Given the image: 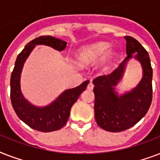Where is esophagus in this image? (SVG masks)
Returning <instances> with one entry per match:
<instances>
[{
  "instance_id": "esophagus-1",
  "label": "esophagus",
  "mask_w": 160,
  "mask_h": 160,
  "mask_svg": "<svg viewBox=\"0 0 160 160\" xmlns=\"http://www.w3.org/2000/svg\"><path fill=\"white\" fill-rule=\"evenodd\" d=\"M93 88H94V85H93L92 81L90 80L87 85V89H89V90H93Z\"/></svg>"
}]
</instances>
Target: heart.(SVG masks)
Here are the masks:
<instances>
[{
    "label": "heart",
    "instance_id": "obj_1",
    "mask_svg": "<svg viewBox=\"0 0 160 160\" xmlns=\"http://www.w3.org/2000/svg\"><path fill=\"white\" fill-rule=\"evenodd\" d=\"M109 47V44L105 42H99L83 47L77 54L78 62L82 65H89L95 62L106 54ZM112 60H113V55L109 54L104 58L101 64L103 66H106L111 62Z\"/></svg>",
    "mask_w": 160,
    "mask_h": 160
}]
</instances>
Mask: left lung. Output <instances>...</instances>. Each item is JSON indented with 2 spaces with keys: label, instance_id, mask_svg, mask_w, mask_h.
<instances>
[{
  "label": "left lung",
  "instance_id": "obj_1",
  "mask_svg": "<svg viewBox=\"0 0 160 160\" xmlns=\"http://www.w3.org/2000/svg\"><path fill=\"white\" fill-rule=\"evenodd\" d=\"M124 38L127 57L111 73L99 75L93 80L95 120L100 128L110 132L124 131L136 124L148 112L153 98V70L149 54L134 37L126 36ZM134 52L143 66L144 75L135 89L119 98L113 86L120 79L127 60Z\"/></svg>",
  "mask_w": 160,
  "mask_h": 160
}]
</instances>
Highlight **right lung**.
<instances>
[{
    "mask_svg": "<svg viewBox=\"0 0 160 160\" xmlns=\"http://www.w3.org/2000/svg\"><path fill=\"white\" fill-rule=\"evenodd\" d=\"M66 42L53 36H42L26 44L16 58L11 76V100L14 110L20 119L32 129L51 132L64 127L70 116V109L80 94L86 89L89 80L73 89L65 90L51 105L44 108L33 106L24 99L20 88V77L23 64L36 45H46L57 51H63Z\"/></svg>",
    "mask_w": 160,
    "mask_h": 160,
    "instance_id": "add662e5",
    "label": "right lung"
}]
</instances>
